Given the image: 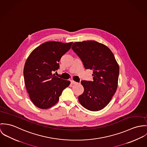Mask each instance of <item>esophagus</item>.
I'll list each match as a JSON object with an SVG mask.
<instances>
[{
    "mask_svg": "<svg viewBox=\"0 0 147 147\" xmlns=\"http://www.w3.org/2000/svg\"><path fill=\"white\" fill-rule=\"evenodd\" d=\"M71 84H77V83H78L77 82H76L74 81H73V80H71Z\"/></svg>",
    "mask_w": 147,
    "mask_h": 147,
    "instance_id": "obj_1",
    "label": "esophagus"
}]
</instances>
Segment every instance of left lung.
<instances>
[{
  "instance_id": "1",
  "label": "left lung",
  "mask_w": 147,
  "mask_h": 147,
  "mask_svg": "<svg viewBox=\"0 0 147 147\" xmlns=\"http://www.w3.org/2000/svg\"><path fill=\"white\" fill-rule=\"evenodd\" d=\"M71 49L86 69L93 70V81H82L83 93L79 102L86 109L98 111L111 101L118 86L119 66L111 50L94 40L75 42Z\"/></svg>"
}]
</instances>
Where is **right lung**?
<instances>
[{
	"mask_svg": "<svg viewBox=\"0 0 147 147\" xmlns=\"http://www.w3.org/2000/svg\"><path fill=\"white\" fill-rule=\"evenodd\" d=\"M73 42L51 41L34 49L24 69L26 90L33 104L46 109L56 104L63 91L70 83L55 76L53 71L59 68L61 57L70 49Z\"/></svg>",
	"mask_w": 147,
	"mask_h": 147,
	"instance_id": "obj_1",
	"label": "right lung"
}]
</instances>
